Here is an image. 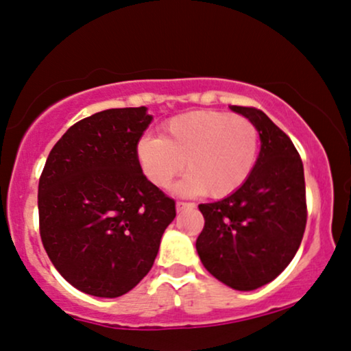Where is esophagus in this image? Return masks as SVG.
I'll return each mask as SVG.
<instances>
[{
  "instance_id": "1",
  "label": "esophagus",
  "mask_w": 351,
  "mask_h": 351,
  "mask_svg": "<svg viewBox=\"0 0 351 351\" xmlns=\"http://www.w3.org/2000/svg\"><path fill=\"white\" fill-rule=\"evenodd\" d=\"M195 204L193 203H186V202H177L176 203V209L177 211H186V209H193Z\"/></svg>"
}]
</instances>
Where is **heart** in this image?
Masks as SVG:
<instances>
[{
  "label": "heart",
  "mask_w": 351,
  "mask_h": 351,
  "mask_svg": "<svg viewBox=\"0 0 351 351\" xmlns=\"http://www.w3.org/2000/svg\"><path fill=\"white\" fill-rule=\"evenodd\" d=\"M259 132L248 117L222 111H192L172 117L162 135L143 136L136 159L147 179L169 189L182 171L185 193L226 198L243 186L256 166Z\"/></svg>",
  "instance_id": "b5f03b06"
}]
</instances>
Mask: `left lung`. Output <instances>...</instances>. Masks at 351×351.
<instances>
[{
  "instance_id": "left-lung-1",
  "label": "left lung",
  "mask_w": 351,
  "mask_h": 351,
  "mask_svg": "<svg viewBox=\"0 0 351 351\" xmlns=\"http://www.w3.org/2000/svg\"><path fill=\"white\" fill-rule=\"evenodd\" d=\"M258 127L256 166L235 193L199 204L204 227L197 239L203 266L235 290H254L289 266L306 227L302 158L289 135L256 108L230 106Z\"/></svg>"
}]
</instances>
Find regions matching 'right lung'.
<instances>
[{"label":"right lung","mask_w":351,"mask_h":351,"mask_svg":"<svg viewBox=\"0 0 351 351\" xmlns=\"http://www.w3.org/2000/svg\"><path fill=\"white\" fill-rule=\"evenodd\" d=\"M147 108L106 109L59 138L38 182L40 237L80 292L121 297L152 269L176 202L140 169Z\"/></svg>","instance_id":"obj_1"}]
</instances>
